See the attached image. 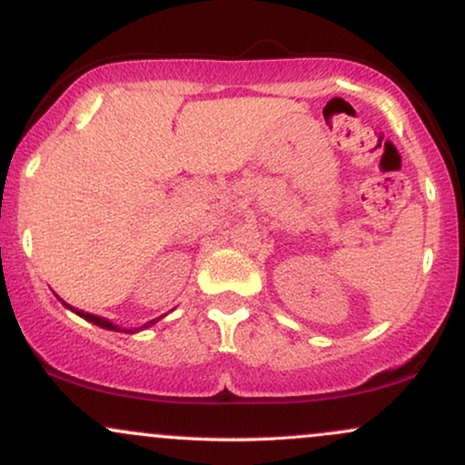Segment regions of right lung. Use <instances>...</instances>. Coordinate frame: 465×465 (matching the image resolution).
Masks as SVG:
<instances>
[{
  "instance_id": "right-lung-1",
  "label": "right lung",
  "mask_w": 465,
  "mask_h": 465,
  "mask_svg": "<svg viewBox=\"0 0 465 465\" xmlns=\"http://www.w3.org/2000/svg\"><path fill=\"white\" fill-rule=\"evenodd\" d=\"M74 311V308H72ZM76 314H80V317L83 319H87V322H92V323H95V325H100V328H106V330H120L117 328V325H114L109 322V319H104V317H95V314H92V312H83V311H74ZM154 322H148V323H143V328H148V325H153Z\"/></svg>"
}]
</instances>
